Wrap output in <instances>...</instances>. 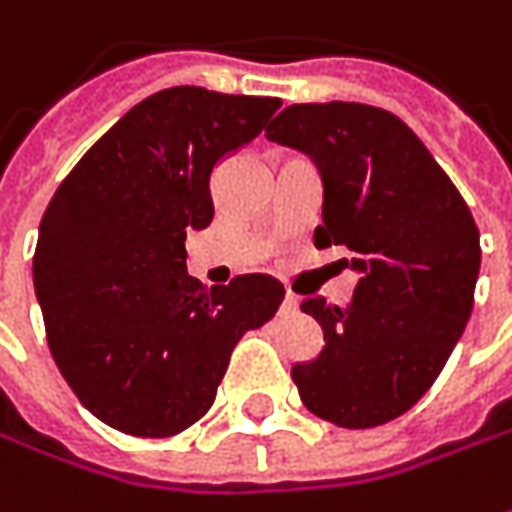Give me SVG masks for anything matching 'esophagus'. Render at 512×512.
<instances>
[{"mask_svg": "<svg viewBox=\"0 0 512 512\" xmlns=\"http://www.w3.org/2000/svg\"><path fill=\"white\" fill-rule=\"evenodd\" d=\"M297 309H300V300L294 297V294H286V300H283V314H297Z\"/></svg>", "mask_w": 512, "mask_h": 512, "instance_id": "1", "label": "esophagus"}]
</instances>
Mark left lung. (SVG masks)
Masks as SVG:
<instances>
[{"label":"left lung","mask_w":512,"mask_h":512,"mask_svg":"<svg viewBox=\"0 0 512 512\" xmlns=\"http://www.w3.org/2000/svg\"><path fill=\"white\" fill-rule=\"evenodd\" d=\"M266 138L306 152L323 175L314 246H345L360 272L351 303L309 297L326 348L294 365L311 414L377 428L414 408L445 368L473 311L479 229L428 147L394 113L354 104H291Z\"/></svg>","instance_id":"8db88e82"}]
</instances>
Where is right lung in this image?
<instances>
[{"label": "right lung", "mask_w": 512, "mask_h": 512, "mask_svg": "<svg viewBox=\"0 0 512 512\" xmlns=\"http://www.w3.org/2000/svg\"><path fill=\"white\" fill-rule=\"evenodd\" d=\"M280 104L161 90L121 115L47 203L33 255L47 345L81 405L115 431H186L212 408L240 337L280 309L274 277L206 289L184 249L215 215V164Z\"/></svg>", "instance_id": "obj_1"}]
</instances>
